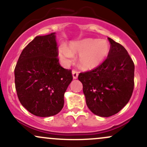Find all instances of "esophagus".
Segmentation results:
<instances>
[{
	"label": "esophagus",
	"mask_w": 147,
	"mask_h": 147,
	"mask_svg": "<svg viewBox=\"0 0 147 147\" xmlns=\"http://www.w3.org/2000/svg\"><path fill=\"white\" fill-rule=\"evenodd\" d=\"M72 77H73L74 79H77V77H78V75H79L78 72L76 71V70H72Z\"/></svg>",
	"instance_id": "esophagus-1"
}]
</instances>
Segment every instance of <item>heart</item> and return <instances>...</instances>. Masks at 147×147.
Instances as JSON below:
<instances>
[{
  "instance_id": "heart-1",
  "label": "heart",
  "mask_w": 147,
  "mask_h": 147,
  "mask_svg": "<svg viewBox=\"0 0 147 147\" xmlns=\"http://www.w3.org/2000/svg\"><path fill=\"white\" fill-rule=\"evenodd\" d=\"M110 50V44L106 40L88 38L70 42L68 48L60 45L58 56L62 63L68 65L73 60L74 55H79V66L84 70H92L104 62L109 56Z\"/></svg>"
}]
</instances>
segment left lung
Segmentation results:
<instances>
[{
    "instance_id": "left-lung-1",
    "label": "left lung",
    "mask_w": 147,
    "mask_h": 147,
    "mask_svg": "<svg viewBox=\"0 0 147 147\" xmlns=\"http://www.w3.org/2000/svg\"><path fill=\"white\" fill-rule=\"evenodd\" d=\"M107 59L94 70L78 76L87 106L95 115L110 117L129 102L134 88L135 65L122 45L109 38Z\"/></svg>"
}]
</instances>
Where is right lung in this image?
Returning a JSON list of instances; mask_svg holds the SVG:
<instances>
[{"mask_svg": "<svg viewBox=\"0 0 147 147\" xmlns=\"http://www.w3.org/2000/svg\"><path fill=\"white\" fill-rule=\"evenodd\" d=\"M55 32L37 36L23 49L14 70L21 104L32 114L50 117L61 111L72 71L59 63Z\"/></svg>", "mask_w": 147, "mask_h": 147, "instance_id": "obj_1", "label": "right lung"}]
</instances>
